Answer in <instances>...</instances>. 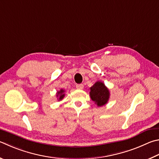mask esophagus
<instances>
[{"label": "esophagus", "mask_w": 159, "mask_h": 159, "mask_svg": "<svg viewBox=\"0 0 159 159\" xmlns=\"http://www.w3.org/2000/svg\"><path fill=\"white\" fill-rule=\"evenodd\" d=\"M76 87V88H77L78 89H83V87H84V86H83V84H77Z\"/></svg>", "instance_id": "34e87169"}]
</instances>
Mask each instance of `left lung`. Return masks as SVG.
Returning <instances> with one entry per match:
<instances>
[{"instance_id": "1", "label": "left lung", "mask_w": 159, "mask_h": 159, "mask_svg": "<svg viewBox=\"0 0 159 159\" xmlns=\"http://www.w3.org/2000/svg\"><path fill=\"white\" fill-rule=\"evenodd\" d=\"M89 96L98 106H102L108 103L110 92L104 83L97 81L90 88Z\"/></svg>"}]
</instances>
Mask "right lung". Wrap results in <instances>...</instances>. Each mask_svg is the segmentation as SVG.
Instances as JSON below:
<instances>
[{
    "mask_svg": "<svg viewBox=\"0 0 159 159\" xmlns=\"http://www.w3.org/2000/svg\"><path fill=\"white\" fill-rule=\"evenodd\" d=\"M64 92H65V90L63 89H61L60 91H58V92H57V97H58V100L59 101L62 100L63 98H64V97H65Z\"/></svg>",
    "mask_w": 159,
    "mask_h": 159,
    "instance_id": "add662e5",
    "label": "right lung"
}]
</instances>
